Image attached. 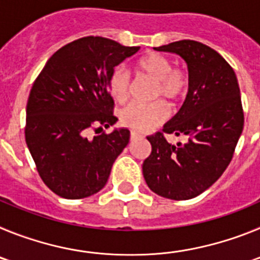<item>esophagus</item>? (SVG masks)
<instances>
[{"label": "esophagus", "instance_id": "1", "mask_svg": "<svg viewBox=\"0 0 260 260\" xmlns=\"http://www.w3.org/2000/svg\"><path fill=\"white\" fill-rule=\"evenodd\" d=\"M141 137H142L141 134H138V133H135V132L130 133V138H132V141H134V139H138V138H141Z\"/></svg>", "mask_w": 260, "mask_h": 260}]
</instances>
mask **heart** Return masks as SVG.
<instances>
[{"label": "heart", "instance_id": "heart-1", "mask_svg": "<svg viewBox=\"0 0 260 260\" xmlns=\"http://www.w3.org/2000/svg\"><path fill=\"white\" fill-rule=\"evenodd\" d=\"M135 70L142 77L153 80L152 99H164L168 104L174 105L187 92L189 78L186 71L180 68H172L168 57L158 53H148L135 63ZM108 88L112 98L118 103L125 102L130 91V75L122 68L112 71L108 79ZM169 112L167 105L160 100L150 104L132 103L119 113L123 126L135 132H151L167 121Z\"/></svg>", "mask_w": 260, "mask_h": 260}]
</instances>
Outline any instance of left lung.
Here are the masks:
<instances>
[{
    "label": "left lung",
    "mask_w": 260,
    "mask_h": 260,
    "mask_svg": "<svg viewBox=\"0 0 260 260\" xmlns=\"http://www.w3.org/2000/svg\"><path fill=\"white\" fill-rule=\"evenodd\" d=\"M153 49L185 59L189 92L162 133L147 137L152 151L143 162V176L155 194L186 201L219 180L233 157L245 121L240 87L228 62L199 41H174ZM164 134L185 135L188 142L172 145Z\"/></svg>",
    "instance_id": "8db88e82"
}]
</instances>
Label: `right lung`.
<instances>
[{
  "label": "right lung",
  "instance_id": "1",
  "mask_svg": "<svg viewBox=\"0 0 260 260\" xmlns=\"http://www.w3.org/2000/svg\"><path fill=\"white\" fill-rule=\"evenodd\" d=\"M141 49L100 36L71 41L45 63L27 102L26 143L41 180L66 199L103 189L130 139L127 128L88 138L117 122L108 79Z\"/></svg>",
  "mask_w": 260,
  "mask_h": 260
}]
</instances>
